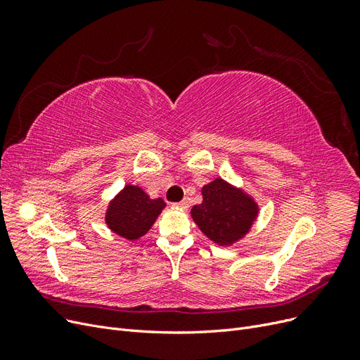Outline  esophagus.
Wrapping results in <instances>:
<instances>
[{
	"mask_svg": "<svg viewBox=\"0 0 360 360\" xmlns=\"http://www.w3.org/2000/svg\"><path fill=\"white\" fill-rule=\"evenodd\" d=\"M177 207H180L181 210L186 212V210L189 209V201H188V200H183V201H180V202L177 204Z\"/></svg>",
	"mask_w": 360,
	"mask_h": 360,
	"instance_id": "34e87169",
	"label": "esophagus"
}]
</instances>
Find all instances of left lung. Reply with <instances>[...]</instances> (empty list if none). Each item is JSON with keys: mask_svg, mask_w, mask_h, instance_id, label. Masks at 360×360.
I'll list each match as a JSON object with an SVG mask.
<instances>
[{"mask_svg": "<svg viewBox=\"0 0 360 360\" xmlns=\"http://www.w3.org/2000/svg\"><path fill=\"white\" fill-rule=\"evenodd\" d=\"M202 202L193 205V222L219 246H233L245 238L258 219L259 205L252 195L216 177L201 188Z\"/></svg>", "mask_w": 360, "mask_h": 360, "instance_id": "obj_1", "label": "left lung"}]
</instances>
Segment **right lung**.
Listing matches in <instances>:
<instances>
[{"label": "right lung", "instance_id": "1", "mask_svg": "<svg viewBox=\"0 0 360 360\" xmlns=\"http://www.w3.org/2000/svg\"><path fill=\"white\" fill-rule=\"evenodd\" d=\"M165 207L162 198H150L143 188L127 183L108 202L105 224L117 236L135 242L150 231Z\"/></svg>", "mask_w": 360, "mask_h": 360}]
</instances>
